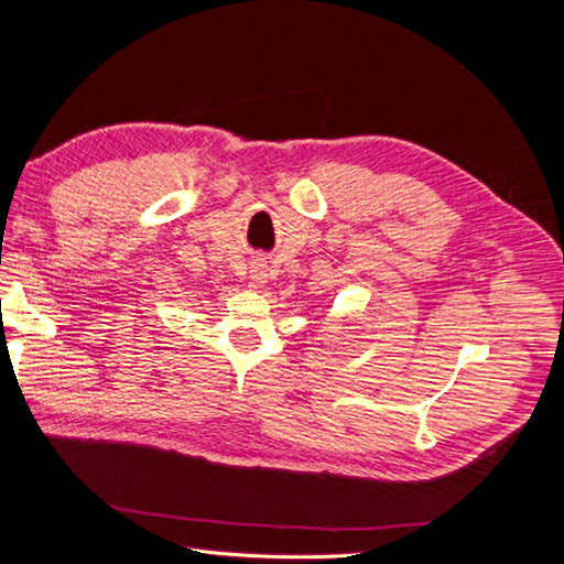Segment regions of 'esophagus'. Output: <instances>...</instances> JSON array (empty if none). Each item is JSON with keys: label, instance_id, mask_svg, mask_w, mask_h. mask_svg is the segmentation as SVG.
<instances>
[{"label": "esophagus", "instance_id": "34e87169", "mask_svg": "<svg viewBox=\"0 0 564 564\" xmlns=\"http://www.w3.org/2000/svg\"><path fill=\"white\" fill-rule=\"evenodd\" d=\"M251 280H253L256 286H263V284H265V268H263V265H253Z\"/></svg>", "mask_w": 564, "mask_h": 564}]
</instances>
